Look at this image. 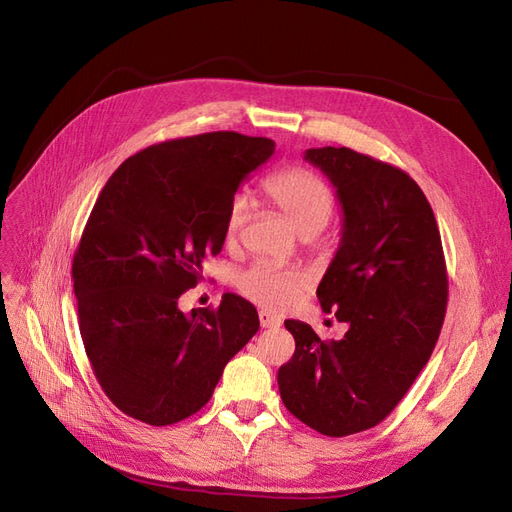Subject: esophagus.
Instances as JSON below:
<instances>
[{
	"mask_svg": "<svg viewBox=\"0 0 512 512\" xmlns=\"http://www.w3.org/2000/svg\"><path fill=\"white\" fill-rule=\"evenodd\" d=\"M258 320H260V327L262 329H275V327H280V324H282V320L277 318V316H273L271 312H267V309H260Z\"/></svg>",
	"mask_w": 512,
	"mask_h": 512,
	"instance_id": "34e87169",
	"label": "esophagus"
}]
</instances>
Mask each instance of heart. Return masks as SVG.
Masks as SVG:
<instances>
[{
  "label": "heart",
  "instance_id": "heart-1",
  "mask_svg": "<svg viewBox=\"0 0 512 512\" xmlns=\"http://www.w3.org/2000/svg\"><path fill=\"white\" fill-rule=\"evenodd\" d=\"M265 194L301 237L309 239L329 224L335 211L331 185L303 166H290L265 181ZM247 222V200L235 196L226 211L224 232L235 241ZM239 292L267 309H284L309 286V277L301 269H284L269 262H254L235 280Z\"/></svg>",
  "mask_w": 512,
  "mask_h": 512
}]
</instances>
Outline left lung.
<instances>
[{
  "mask_svg": "<svg viewBox=\"0 0 512 512\" xmlns=\"http://www.w3.org/2000/svg\"><path fill=\"white\" fill-rule=\"evenodd\" d=\"M305 160L329 177L344 211L316 294L348 331L322 342L309 324L286 320L294 354L277 384L290 414L342 438L384 421L427 365L448 277L431 205L404 170L348 147L307 149Z\"/></svg>",
  "mask_w": 512,
  "mask_h": 512,
  "instance_id": "obj_1",
  "label": "left lung"
}]
</instances>
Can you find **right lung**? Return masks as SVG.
<instances>
[{
	"instance_id": "obj_1",
	"label": "right lung",
	"mask_w": 512,
	"mask_h": 512,
	"mask_svg": "<svg viewBox=\"0 0 512 512\" xmlns=\"http://www.w3.org/2000/svg\"><path fill=\"white\" fill-rule=\"evenodd\" d=\"M273 151L271 138L239 132L173 138L134 153L102 188L72 280L91 369L123 414L156 427L196 414L256 335V307L237 294L192 314L179 297L222 252L230 200Z\"/></svg>"
}]
</instances>
